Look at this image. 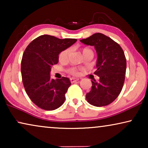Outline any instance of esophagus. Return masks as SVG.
Listing matches in <instances>:
<instances>
[{"instance_id": "esophagus-1", "label": "esophagus", "mask_w": 148, "mask_h": 148, "mask_svg": "<svg viewBox=\"0 0 148 148\" xmlns=\"http://www.w3.org/2000/svg\"><path fill=\"white\" fill-rule=\"evenodd\" d=\"M78 80H79V79H77V78H71L70 79V81L71 83H75V82H77Z\"/></svg>"}]
</instances>
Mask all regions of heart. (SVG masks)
<instances>
[{
  "label": "heart",
  "instance_id": "1",
  "mask_svg": "<svg viewBox=\"0 0 148 148\" xmlns=\"http://www.w3.org/2000/svg\"><path fill=\"white\" fill-rule=\"evenodd\" d=\"M82 54L83 55H86V54H88L89 53H93L92 50L88 48H84L82 49ZM71 52V49L70 48H66L60 52L59 55H58V59L60 62H65L67 60ZM66 72L68 73L69 74L72 75H77L79 74V71L76 67H70L67 70H66Z\"/></svg>",
  "mask_w": 148,
  "mask_h": 148
}]
</instances>
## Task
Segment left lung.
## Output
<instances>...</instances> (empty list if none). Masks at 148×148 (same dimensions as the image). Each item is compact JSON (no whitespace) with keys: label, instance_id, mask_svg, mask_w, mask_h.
I'll list each match as a JSON object with an SVG mask.
<instances>
[{"label":"left lung","instance_id":"left-lung-1","mask_svg":"<svg viewBox=\"0 0 148 148\" xmlns=\"http://www.w3.org/2000/svg\"><path fill=\"white\" fill-rule=\"evenodd\" d=\"M96 48L98 60L94 74L99 80L92 79V90L87 93V101L95 106H105L114 102L125 82L127 62L121 46L110 38L96 33L80 40Z\"/></svg>","mask_w":148,"mask_h":148}]
</instances>
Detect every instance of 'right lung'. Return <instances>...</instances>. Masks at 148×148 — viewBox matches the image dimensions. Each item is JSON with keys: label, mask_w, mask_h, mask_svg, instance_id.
<instances>
[{"label": "right lung", "mask_w": 148, "mask_h": 148, "mask_svg": "<svg viewBox=\"0 0 148 148\" xmlns=\"http://www.w3.org/2000/svg\"><path fill=\"white\" fill-rule=\"evenodd\" d=\"M76 39H59L42 35L30 42L23 52L21 71L22 82L30 100L39 108L53 110L65 100L71 86L69 79L50 78L51 67L58 62V54L76 42Z\"/></svg>", "instance_id": "right-lung-1"}]
</instances>
